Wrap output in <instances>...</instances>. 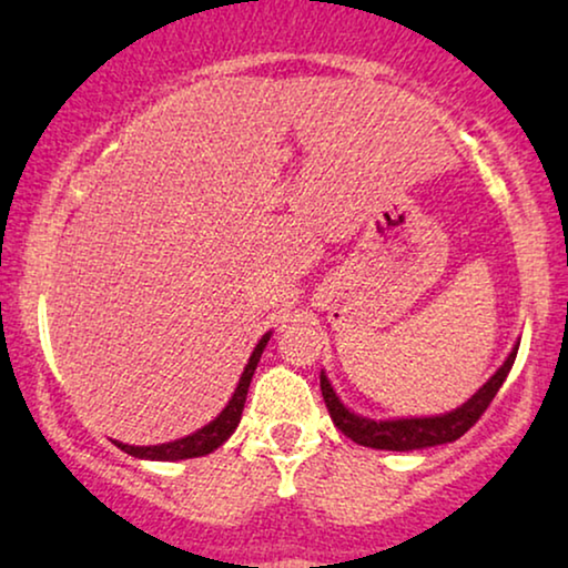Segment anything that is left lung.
Returning <instances> with one entry per match:
<instances>
[{
	"label": "left lung",
	"instance_id": "left-lung-1",
	"mask_svg": "<svg viewBox=\"0 0 568 568\" xmlns=\"http://www.w3.org/2000/svg\"><path fill=\"white\" fill-rule=\"evenodd\" d=\"M517 348L507 356V362L501 364V369L473 395L468 403H463L457 410H449L445 416H432V418H398V422H372V418L354 416L352 410L344 408V403L336 398L328 377L321 375V390L323 400L331 410L333 424L346 434L348 439H354L356 445L372 447V449H395V453H406V449H424L434 445H447V442L460 439L480 416L486 414V408L491 406L494 395L499 393V387L507 379L511 364H515Z\"/></svg>",
	"mask_w": 568,
	"mask_h": 568
}]
</instances>
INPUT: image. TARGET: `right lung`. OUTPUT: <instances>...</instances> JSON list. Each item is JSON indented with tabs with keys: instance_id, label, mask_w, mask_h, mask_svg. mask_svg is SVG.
<instances>
[{
	"instance_id": "1",
	"label": "right lung",
	"mask_w": 568,
	"mask_h": 568,
	"mask_svg": "<svg viewBox=\"0 0 568 568\" xmlns=\"http://www.w3.org/2000/svg\"><path fill=\"white\" fill-rule=\"evenodd\" d=\"M266 344H268V333L258 341V346H255L251 362H247V367L243 372V377H240V385H237L235 395H232V400L227 403V408H224L212 424H206L204 429L191 434V437L168 442V445L131 447V445H121V442H115V447H121L126 455L144 457V460H189V457H201V455L214 453V449L224 445V442L230 439V434L237 429L240 416H243V408H245L247 387H251L253 372H255V367H258V359H261Z\"/></svg>"
}]
</instances>
